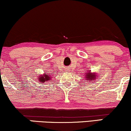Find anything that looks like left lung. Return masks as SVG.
I'll list each match as a JSON object with an SVG mask.
<instances>
[{"label":"left lung","mask_w":131,"mask_h":131,"mask_svg":"<svg viewBox=\"0 0 131 131\" xmlns=\"http://www.w3.org/2000/svg\"><path fill=\"white\" fill-rule=\"evenodd\" d=\"M88 72H87L85 75V80L90 82H94V81L97 79L98 75H97L95 73H91V71L88 70Z\"/></svg>","instance_id":"8db88e82"}]
</instances>
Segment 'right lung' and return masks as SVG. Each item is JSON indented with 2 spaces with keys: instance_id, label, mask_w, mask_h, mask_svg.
<instances>
[{
  "instance_id": "1",
  "label": "right lung",
  "mask_w": 131,
  "mask_h": 131,
  "mask_svg": "<svg viewBox=\"0 0 131 131\" xmlns=\"http://www.w3.org/2000/svg\"><path fill=\"white\" fill-rule=\"evenodd\" d=\"M51 78L52 77L50 76V75L48 73H43V74H40V76H37V79L41 84L43 83L46 81H50Z\"/></svg>"
}]
</instances>
